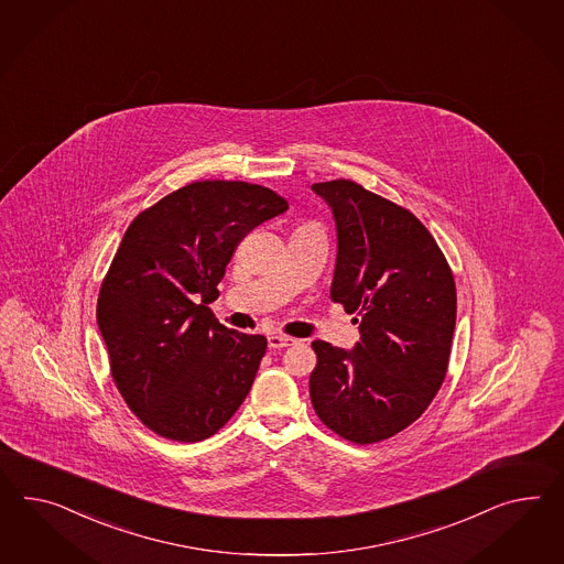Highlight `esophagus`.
Segmentation results:
<instances>
[{
	"instance_id": "obj_1",
	"label": "esophagus",
	"mask_w": 564,
	"mask_h": 564,
	"mask_svg": "<svg viewBox=\"0 0 564 564\" xmlns=\"http://www.w3.org/2000/svg\"><path fill=\"white\" fill-rule=\"evenodd\" d=\"M291 345H295V338H293V336H288V335H271V336H269V347H271V349H285V347H291Z\"/></svg>"
}]
</instances>
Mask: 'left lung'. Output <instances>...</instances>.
I'll use <instances>...</instances> for the list:
<instances>
[{"instance_id":"obj_1","label":"left lung","mask_w":564,"mask_h":564,"mask_svg":"<svg viewBox=\"0 0 564 564\" xmlns=\"http://www.w3.org/2000/svg\"><path fill=\"white\" fill-rule=\"evenodd\" d=\"M338 231L330 297L355 314V349L314 340L312 406L357 445L412 425L440 392L456 328V281L442 248L414 215L352 181L312 184Z\"/></svg>"}]
</instances>
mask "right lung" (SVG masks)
Returning a JSON list of instances; mask_svg holds the SVG:
<instances>
[{"label":"right lung","mask_w":564,"mask_h":564,"mask_svg":"<svg viewBox=\"0 0 564 564\" xmlns=\"http://www.w3.org/2000/svg\"><path fill=\"white\" fill-rule=\"evenodd\" d=\"M288 207L260 184L197 181L160 198L124 231L96 321L117 390L160 437L203 442L248 397L267 338L226 328L205 304L217 300L243 236Z\"/></svg>","instance_id":"right-lung-1"}]
</instances>
